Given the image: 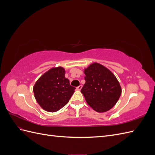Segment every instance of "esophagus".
I'll use <instances>...</instances> for the list:
<instances>
[{
  "label": "esophagus",
  "mask_w": 155,
  "mask_h": 155,
  "mask_svg": "<svg viewBox=\"0 0 155 155\" xmlns=\"http://www.w3.org/2000/svg\"><path fill=\"white\" fill-rule=\"evenodd\" d=\"M76 88H77V90H78V91H80L81 89L82 88V85H79V86H78Z\"/></svg>",
  "instance_id": "esophagus-1"
}]
</instances>
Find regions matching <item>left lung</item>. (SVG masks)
Here are the masks:
<instances>
[{
  "label": "left lung",
  "mask_w": 155,
  "mask_h": 155,
  "mask_svg": "<svg viewBox=\"0 0 155 155\" xmlns=\"http://www.w3.org/2000/svg\"><path fill=\"white\" fill-rule=\"evenodd\" d=\"M85 83L81 92L87 104L98 112L108 111L118 101L121 88L116 76L103 65L94 63L84 70Z\"/></svg>",
  "instance_id": "obj_1"
}]
</instances>
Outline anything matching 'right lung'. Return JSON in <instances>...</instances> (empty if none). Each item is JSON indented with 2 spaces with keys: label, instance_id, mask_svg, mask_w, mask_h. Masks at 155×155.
<instances>
[{
  "label": "right lung",
  "instance_id": "1",
  "mask_svg": "<svg viewBox=\"0 0 155 155\" xmlns=\"http://www.w3.org/2000/svg\"><path fill=\"white\" fill-rule=\"evenodd\" d=\"M63 67L50 69L38 79L34 87L36 101L44 110L54 112L68 102L76 88L70 85Z\"/></svg>",
  "mask_w": 155,
  "mask_h": 155
}]
</instances>
